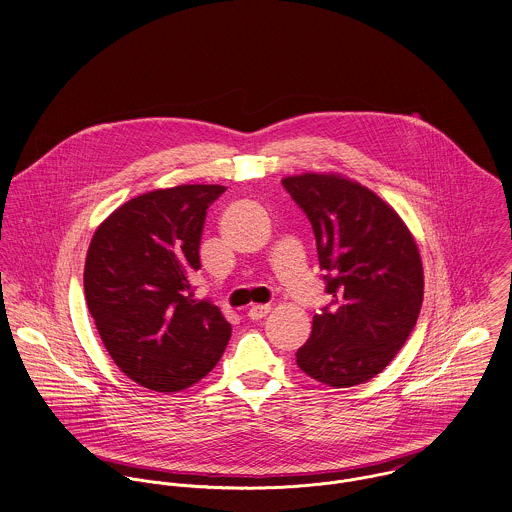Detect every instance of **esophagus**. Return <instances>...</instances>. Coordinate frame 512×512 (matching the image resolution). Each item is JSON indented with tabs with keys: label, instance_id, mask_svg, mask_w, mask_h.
Segmentation results:
<instances>
[{
	"label": "esophagus",
	"instance_id": "1",
	"mask_svg": "<svg viewBox=\"0 0 512 512\" xmlns=\"http://www.w3.org/2000/svg\"><path fill=\"white\" fill-rule=\"evenodd\" d=\"M270 305H252L250 309H248V317L252 319V321H258V319H262V317H266L268 313H270Z\"/></svg>",
	"mask_w": 512,
	"mask_h": 512
}]
</instances>
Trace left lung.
I'll return each mask as SVG.
<instances>
[{
  "label": "left lung",
  "instance_id": "1",
  "mask_svg": "<svg viewBox=\"0 0 512 512\" xmlns=\"http://www.w3.org/2000/svg\"><path fill=\"white\" fill-rule=\"evenodd\" d=\"M313 226L331 303L313 315L297 366L335 388L382 372L408 341L424 299L418 244L400 215L339 173L284 177Z\"/></svg>",
  "mask_w": 512,
  "mask_h": 512
}]
</instances>
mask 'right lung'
Wrapping results in <instances>:
<instances>
[{
	"instance_id": "right-lung-1",
	"label": "right lung",
	"mask_w": 512,
	"mask_h": 512,
	"mask_svg": "<svg viewBox=\"0 0 512 512\" xmlns=\"http://www.w3.org/2000/svg\"><path fill=\"white\" fill-rule=\"evenodd\" d=\"M222 185H179L130 199L104 220L88 246L84 295L118 368L155 392H179L219 363L230 323L193 299L207 209Z\"/></svg>"
}]
</instances>
